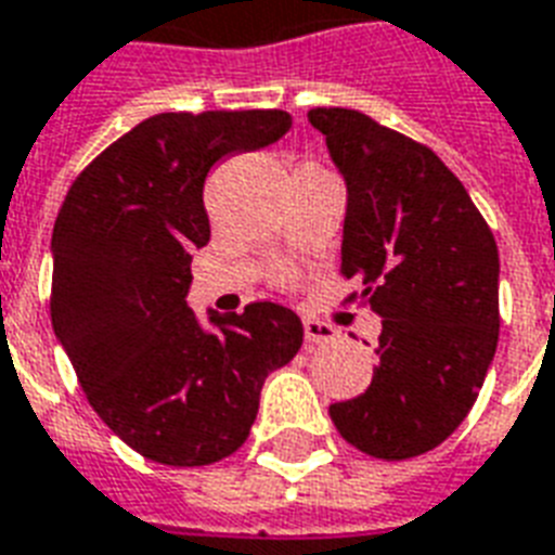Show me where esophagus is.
I'll return each mask as SVG.
<instances>
[{"label": "esophagus", "mask_w": 555, "mask_h": 555, "mask_svg": "<svg viewBox=\"0 0 555 555\" xmlns=\"http://www.w3.org/2000/svg\"><path fill=\"white\" fill-rule=\"evenodd\" d=\"M304 336H307L309 345H326L338 336V330L326 321H318V318H307L304 321Z\"/></svg>", "instance_id": "1"}]
</instances>
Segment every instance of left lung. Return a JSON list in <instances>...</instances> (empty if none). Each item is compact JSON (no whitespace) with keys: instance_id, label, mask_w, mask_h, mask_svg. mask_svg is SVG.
Wrapping results in <instances>:
<instances>
[{"instance_id":"left-lung-1","label":"left lung","mask_w":555,"mask_h":555,"mask_svg":"<svg viewBox=\"0 0 555 555\" xmlns=\"http://www.w3.org/2000/svg\"><path fill=\"white\" fill-rule=\"evenodd\" d=\"M347 182L341 274L382 318L362 397L330 405L338 434L379 461L437 449L478 399L498 347V246L434 150L345 106H315Z\"/></svg>"}]
</instances>
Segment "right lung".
I'll list each match as a JSON object with an SVG mask.
<instances>
[{"instance_id": "1", "label": "right lung", "mask_w": 555, "mask_h": 555, "mask_svg": "<svg viewBox=\"0 0 555 555\" xmlns=\"http://www.w3.org/2000/svg\"><path fill=\"white\" fill-rule=\"evenodd\" d=\"M283 109L153 115L77 173L54 222L51 326L89 405L130 449L208 466L246 442L266 376L289 364L304 324L281 304L210 315L188 307L191 255L210 240L205 176L266 147Z\"/></svg>"}]
</instances>
